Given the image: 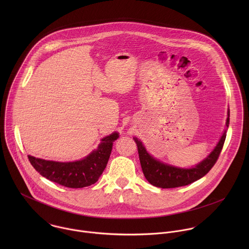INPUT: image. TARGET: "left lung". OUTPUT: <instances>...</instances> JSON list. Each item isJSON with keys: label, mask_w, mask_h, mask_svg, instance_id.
Here are the masks:
<instances>
[{"label": "left lung", "mask_w": 249, "mask_h": 249, "mask_svg": "<svg viewBox=\"0 0 249 249\" xmlns=\"http://www.w3.org/2000/svg\"><path fill=\"white\" fill-rule=\"evenodd\" d=\"M227 115L228 117L226 120V127L229 125V109ZM225 138L226 130L222 134L213 151L203 161L191 169H181L156 160L146 151L140 140H138L136 137L133 139L138 147L139 159L145 179L155 187L169 189L189 185L207 175L208 172L213 168L220 154Z\"/></svg>", "instance_id": "1"}]
</instances>
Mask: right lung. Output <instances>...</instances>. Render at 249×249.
<instances>
[{
  "label": "right lung",
  "mask_w": 249,
  "mask_h": 249,
  "mask_svg": "<svg viewBox=\"0 0 249 249\" xmlns=\"http://www.w3.org/2000/svg\"><path fill=\"white\" fill-rule=\"evenodd\" d=\"M119 138L114 132L102 139L98 148L85 158L74 162L48 161L28 155L36 171L44 178L68 188H83L98 181L107 167L113 142Z\"/></svg>",
  "instance_id": "right-lung-1"
}]
</instances>
